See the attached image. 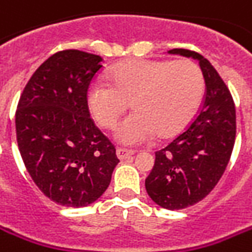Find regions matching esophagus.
<instances>
[{
    "mask_svg": "<svg viewBox=\"0 0 252 252\" xmlns=\"http://www.w3.org/2000/svg\"><path fill=\"white\" fill-rule=\"evenodd\" d=\"M116 155L119 157V160H126V158H129V157H132L133 152L132 150H128V149H117V152H116Z\"/></svg>",
    "mask_w": 252,
    "mask_h": 252,
    "instance_id": "1",
    "label": "esophagus"
}]
</instances>
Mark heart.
Instances as JSON below:
<instances>
[{
	"instance_id": "obj_1",
	"label": "heart",
	"mask_w": 252,
	"mask_h": 252,
	"mask_svg": "<svg viewBox=\"0 0 252 252\" xmlns=\"http://www.w3.org/2000/svg\"><path fill=\"white\" fill-rule=\"evenodd\" d=\"M109 81L91 84L87 104L97 126L113 129L131 102L133 112L116 131V139L136 146L175 135L198 109L204 76L191 61L135 59L110 70Z\"/></svg>"
}]
</instances>
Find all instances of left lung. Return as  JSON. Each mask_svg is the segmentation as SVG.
Wrapping results in <instances>:
<instances>
[{"instance_id": "1", "label": "left lung", "mask_w": 252, "mask_h": 252, "mask_svg": "<svg viewBox=\"0 0 252 252\" xmlns=\"http://www.w3.org/2000/svg\"><path fill=\"white\" fill-rule=\"evenodd\" d=\"M168 54L198 62L205 94L197 117L181 135L156 152L152 172L145 181L150 198L162 208L182 210L210 194L226 169L236 138V109L226 84L210 62L194 51Z\"/></svg>"}]
</instances>
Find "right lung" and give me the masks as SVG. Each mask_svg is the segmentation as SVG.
I'll return each mask as SVG.
<instances>
[{"instance_id": "1", "label": "right lung", "mask_w": 252, "mask_h": 252, "mask_svg": "<svg viewBox=\"0 0 252 252\" xmlns=\"http://www.w3.org/2000/svg\"><path fill=\"white\" fill-rule=\"evenodd\" d=\"M100 63L97 55L61 51L34 71L19 99L16 138L26 168L48 198L64 207L96 201L120 161L87 104Z\"/></svg>"}]
</instances>
